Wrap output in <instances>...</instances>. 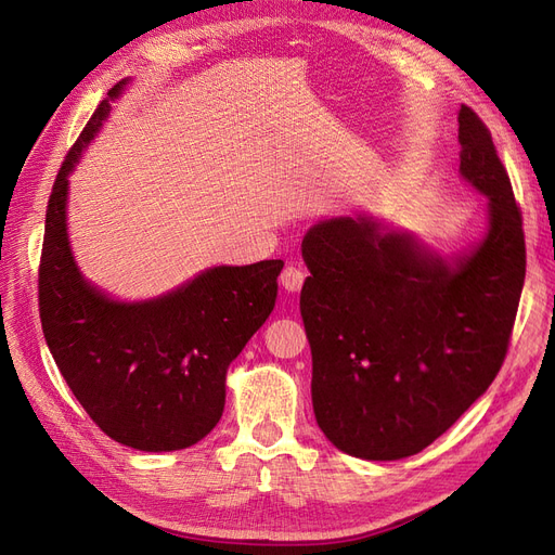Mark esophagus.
Listing matches in <instances>:
<instances>
[{
    "label": "esophagus",
    "instance_id": "34e87169",
    "mask_svg": "<svg viewBox=\"0 0 555 555\" xmlns=\"http://www.w3.org/2000/svg\"><path fill=\"white\" fill-rule=\"evenodd\" d=\"M280 282H282V287L287 289V292H292V294H296V292H300V287H304V282H306V271L300 266H287L282 271V275H280Z\"/></svg>",
    "mask_w": 555,
    "mask_h": 555
}]
</instances>
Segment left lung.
Here are the masks:
<instances>
[{"label":"left lung","instance_id":"left-lung-1","mask_svg":"<svg viewBox=\"0 0 555 555\" xmlns=\"http://www.w3.org/2000/svg\"><path fill=\"white\" fill-rule=\"evenodd\" d=\"M459 143V173L489 212L477 243L440 255L373 215L322 220L300 243L312 408L349 456H414L486 393L505 361L526 280L524 222L491 133L467 106Z\"/></svg>","mask_w":555,"mask_h":555}]
</instances>
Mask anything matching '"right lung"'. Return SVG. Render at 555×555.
<instances>
[{"label": "right lung", "mask_w": 555, "mask_h": 555, "mask_svg": "<svg viewBox=\"0 0 555 555\" xmlns=\"http://www.w3.org/2000/svg\"><path fill=\"white\" fill-rule=\"evenodd\" d=\"M129 80L94 111L55 178L46 210L39 312L50 354L92 422L139 451L204 440L224 412L227 371L275 308L284 261L210 266L176 289L120 300L74 259L69 176Z\"/></svg>", "instance_id": "obj_1"}]
</instances>
